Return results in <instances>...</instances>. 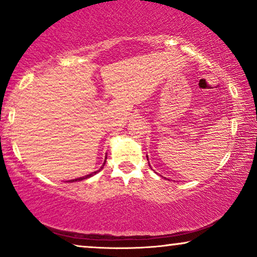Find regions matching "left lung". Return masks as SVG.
I'll return each instance as SVG.
<instances>
[{"instance_id": "8db88e82", "label": "left lung", "mask_w": 257, "mask_h": 257, "mask_svg": "<svg viewBox=\"0 0 257 257\" xmlns=\"http://www.w3.org/2000/svg\"><path fill=\"white\" fill-rule=\"evenodd\" d=\"M147 160H149V158H147Z\"/></svg>"}]
</instances>
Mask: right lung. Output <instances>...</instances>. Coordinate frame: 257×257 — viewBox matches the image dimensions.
<instances>
[{"label": "right lung", "mask_w": 257, "mask_h": 257, "mask_svg": "<svg viewBox=\"0 0 257 257\" xmlns=\"http://www.w3.org/2000/svg\"><path fill=\"white\" fill-rule=\"evenodd\" d=\"M105 163H106V160L104 161V164H103V166H101L100 168H103L104 167V165H105ZM97 172H99V171H97ZM97 172H93V173H91V174H87V175H85V177H82V178H78V179H73V180H71V182L72 181H82V180H85V179H87V178H90V177H92V175H94L97 173Z\"/></svg>", "instance_id": "1"}]
</instances>
